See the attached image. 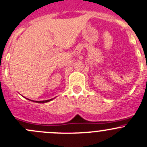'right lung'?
Masks as SVG:
<instances>
[{
	"mask_svg": "<svg viewBox=\"0 0 147 147\" xmlns=\"http://www.w3.org/2000/svg\"><path fill=\"white\" fill-rule=\"evenodd\" d=\"M26 98V97H25ZM27 100H29V99H27ZM53 99H50V100H43V101H34V100H30V101H32V102H38V103H45V102H48L50 101H51V100H53Z\"/></svg>",
	"mask_w": 147,
	"mask_h": 147,
	"instance_id": "obj_1",
	"label": "right lung"
}]
</instances>
